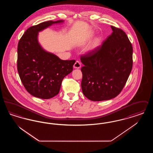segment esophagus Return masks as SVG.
Returning <instances> with one entry per match:
<instances>
[{"label":"esophagus","mask_w":153,"mask_h":153,"mask_svg":"<svg viewBox=\"0 0 153 153\" xmlns=\"http://www.w3.org/2000/svg\"><path fill=\"white\" fill-rule=\"evenodd\" d=\"M81 63H80V61H76V62L74 63V65H73V67L74 68H76V69H79L81 68Z\"/></svg>","instance_id":"34e87169"}]
</instances>
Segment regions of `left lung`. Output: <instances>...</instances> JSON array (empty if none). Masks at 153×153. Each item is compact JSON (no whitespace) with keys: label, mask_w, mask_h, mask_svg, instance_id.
Masks as SVG:
<instances>
[{"label":"left lung","mask_w":153,"mask_h":153,"mask_svg":"<svg viewBox=\"0 0 153 153\" xmlns=\"http://www.w3.org/2000/svg\"><path fill=\"white\" fill-rule=\"evenodd\" d=\"M111 34L94 51L80 57L83 94L92 101L107 100L119 95L132 68V46L123 30L111 26Z\"/></svg>","instance_id":"left-lung-1"}]
</instances>
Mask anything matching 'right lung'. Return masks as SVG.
<instances>
[{
  "label": "right lung",
  "instance_id": "obj_1",
  "mask_svg": "<svg viewBox=\"0 0 153 153\" xmlns=\"http://www.w3.org/2000/svg\"><path fill=\"white\" fill-rule=\"evenodd\" d=\"M62 22L50 21L31 26L18 42V72L24 87L36 97L48 99L56 96L62 81L73 71L74 59L62 60L44 51L38 42L39 31Z\"/></svg>",
  "mask_w": 153,
  "mask_h": 153
}]
</instances>
